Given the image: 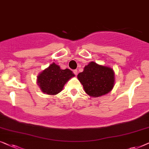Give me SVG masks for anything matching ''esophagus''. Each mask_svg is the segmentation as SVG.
I'll return each mask as SVG.
<instances>
[{"label": "esophagus", "instance_id": "obj_1", "mask_svg": "<svg viewBox=\"0 0 149 149\" xmlns=\"http://www.w3.org/2000/svg\"><path fill=\"white\" fill-rule=\"evenodd\" d=\"M73 72H74V74L75 75H77V70H75L73 71Z\"/></svg>", "mask_w": 149, "mask_h": 149}]
</instances>
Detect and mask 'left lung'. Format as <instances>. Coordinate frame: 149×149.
Listing matches in <instances>:
<instances>
[{"label":"left lung","instance_id":"1","mask_svg":"<svg viewBox=\"0 0 149 149\" xmlns=\"http://www.w3.org/2000/svg\"><path fill=\"white\" fill-rule=\"evenodd\" d=\"M77 79L83 85L86 93L92 97H98L109 93L113 89L115 74L109 67L92 61L77 75Z\"/></svg>","mask_w":149,"mask_h":149}]
</instances>
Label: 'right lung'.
I'll use <instances>...</instances> for the list:
<instances>
[{"label":"right lung","instance_id":"right-lung-1","mask_svg":"<svg viewBox=\"0 0 149 149\" xmlns=\"http://www.w3.org/2000/svg\"><path fill=\"white\" fill-rule=\"evenodd\" d=\"M74 76L70 70H61L59 66L53 63L38 75L37 83L42 93L55 95L62 91L69 79Z\"/></svg>","mask_w":149,"mask_h":149}]
</instances>
